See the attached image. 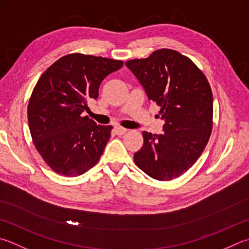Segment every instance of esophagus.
I'll return each instance as SVG.
<instances>
[{"label": "esophagus", "mask_w": 249, "mask_h": 249, "mask_svg": "<svg viewBox=\"0 0 249 249\" xmlns=\"http://www.w3.org/2000/svg\"><path fill=\"white\" fill-rule=\"evenodd\" d=\"M114 130H115V133H116V135H124L126 132H127V129L126 128H124V127H122V126H116V127L114 128Z\"/></svg>", "instance_id": "34e87169"}]
</instances>
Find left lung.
Here are the masks:
<instances>
[{
	"instance_id": "8db88e82",
	"label": "left lung",
	"mask_w": 249,
	"mask_h": 249,
	"mask_svg": "<svg viewBox=\"0 0 249 249\" xmlns=\"http://www.w3.org/2000/svg\"><path fill=\"white\" fill-rule=\"evenodd\" d=\"M161 109L163 134L142 132L143 144L134 155L140 170L158 180H171L195 164L212 130L213 97L206 76L191 58L160 49L147 58L125 63Z\"/></svg>"
}]
</instances>
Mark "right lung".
<instances>
[{"instance_id":"1","label":"right lung","mask_w":249,"mask_h":249,"mask_svg":"<svg viewBox=\"0 0 249 249\" xmlns=\"http://www.w3.org/2000/svg\"><path fill=\"white\" fill-rule=\"evenodd\" d=\"M123 62L71 53L58 58L35 86L28 103L31 138L44 162L57 174L77 176L98 163L112 126L84 116L97 99L101 81Z\"/></svg>"}]
</instances>
